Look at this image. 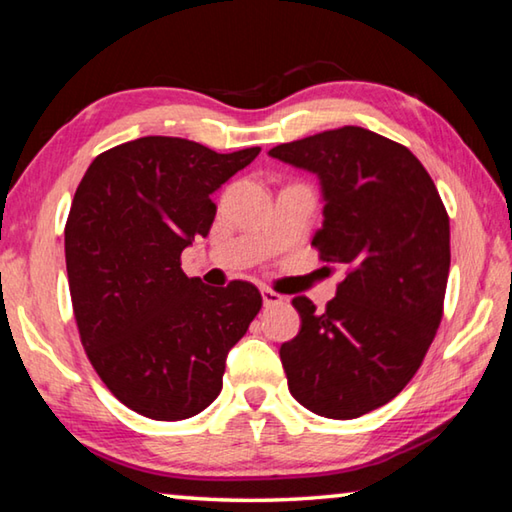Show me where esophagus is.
<instances>
[{
  "mask_svg": "<svg viewBox=\"0 0 512 512\" xmlns=\"http://www.w3.org/2000/svg\"><path fill=\"white\" fill-rule=\"evenodd\" d=\"M262 300H264V305L266 307H271V305H280V302L284 300L280 293H275V291H271V289H262Z\"/></svg>",
  "mask_w": 512,
  "mask_h": 512,
  "instance_id": "34e87169",
  "label": "esophagus"
}]
</instances>
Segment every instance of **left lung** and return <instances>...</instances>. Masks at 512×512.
<instances>
[{
  "instance_id": "left-lung-1",
  "label": "left lung",
  "mask_w": 512,
  "mask_h": 512,
  "mask_svg": "<svg viewBox=\"0 0 512 512\" xmlns=\"http://www.w3.org/2000/svg\"><path fill=\"white\" fill-rule=\"evenodd\" d=\"M268 155L318 178L323 225L311 244L348 268L323 314L307 296L291 300L300 332L280 348L289 391L323 418H359L409 384L436 336L449 216L420 160L368 128H334Z\"/></svg>"
}]
</instances>
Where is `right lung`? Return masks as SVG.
Here are the masks:
<instances>
[{"mask_svg": "<svg viewBox=\"0 0 512 512\" xmlns=\"http://www.w3.org/2000/svg\"><path fill=\"white\" fill-rule=\"evenodd\" d=\"M259 151L149 135L97 155L76 189L65 262L81 343L110 393L146 418L207 409L262 309L250 282L205 287L180 268V253L212 228V194Z\"/></svg>", "mask_w": 512, "mask_h": 512, "instance_id": "1", "label": "right lung"}]
</instances>
